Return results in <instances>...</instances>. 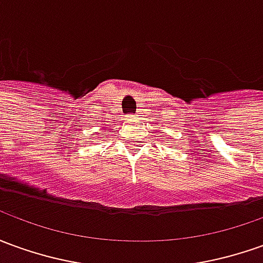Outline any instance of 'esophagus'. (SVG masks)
I'll return each instance as SVG.
<instances>
[{
  "mask_svg": "<svg viewBox=\"0 0 263 263\" xmlns=\"http://www.w3.org/2000/svg\"><path fill=\"white\" fill-rule=\"evenodd\" d=\"M133 119H137V116H136V117H133Z\"/></svg>",
  "mask_w": 263,
  "mask_h": 263,
  "instance_id": "obj_1",
  "label": "esophagus"
}]
</instances>
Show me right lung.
<instances>
[{
    "instance_id": "right-lung-1",
    "label": "right lung",
    "mask_w": 263,
    "mask_h": 263,
    "mask_svg": "<svg viewBox=\"0 0 263 263\" xmlns=\"http://www.w3.org/2000/svg\"><path fill=\"white\" fill-rule=\"evenodd\" d=\"M100 135H101V133H100Z\"/></svg>"
}]
</instances>
